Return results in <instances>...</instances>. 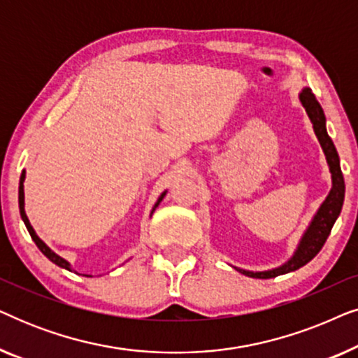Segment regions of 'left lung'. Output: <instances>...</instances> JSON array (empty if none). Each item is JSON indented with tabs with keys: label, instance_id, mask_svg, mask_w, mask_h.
<instances>
[{
	"label": "left lung",
	"instance_id": "1",
	"mask_svg": "<svg viewBox=\"0 0 358 358\" xmlns=\"http://www.w3.org/2000/svg\"><path fill=\"white\" fill-rule=\"evenodd\" d=\"M300 102L305 107L308 117H310L313 130L317 136L322 151H324L327 166H329L332 187L327 194L324 202L321 203V207L317 208L315 217H313L311 223L308 224L306 231L303 233V236L298 243L296 251L293 252V256L288 259L285 264H282L280 267L271 268V271H262V272H252V271H244V268H236L238 272L244 273V275L252 277V278H273L277 275H283V273L293 272L296 268H300L311 261L317 252L321 251V248L324 246L327 236H329L332 227H334L337 217L341 215L342 203H344V195H345V184H344V176L341 171V161L339 155L334 143H332L331 136L327 135L326 130V115L324 110L320 102L316 101L315 94H313L310 87H305L300 92Z\"/></svg>",
	"mask_w": 358,
	"mask_h": 358
}]
</instances>
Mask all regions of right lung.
<instances>
[{"label":"right lung","mask_w":358,"mask_h":358,"mask_svg":"<svg viewBox=\"0 0 358 358\" xmlns=\"http://www.w3.org/2000/svg\"><path fill=\"white\" fill-rule=\"evenodd\" d=\"M24 179H26V171H22V174H21V180H19V212H21V218H22V222H24V224H26V228H27V231H29V234H31V238L34 239V243L37 244V248L41 249L42 251V254L43 256H47L48 259H50V261L53 262V264H57L58 267H62V268H66V271H70V272H73V268H71V264L68 262V261H65V259L63 257H60L58 256V254H55L52 251L50 248L47 246L45 243L42 241L41 238L37 236V233L34 231V228H32V224H31V222H29V218H27V215H26V210H24ZM164 195H166V190L163 194L159 195L158 197V202L155 203V207H153V210H151V215H153V212L156 210V207H158L159 205V202L161 200L164 199ZM90 277V275H87Z\"/></svg>","instance_id":"1"}]
</instances>
